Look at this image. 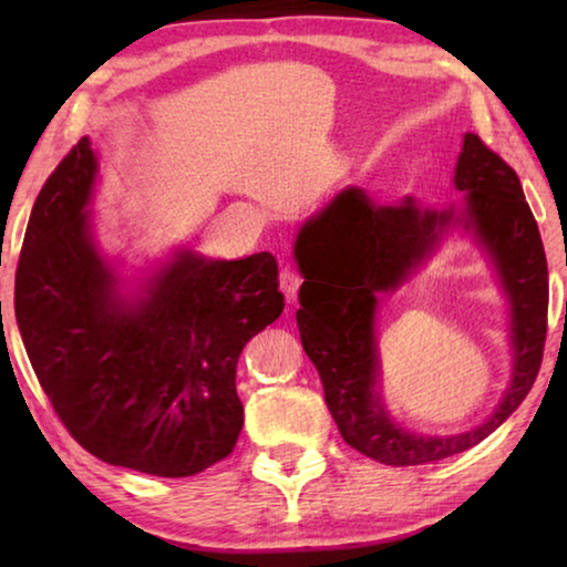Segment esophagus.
<instances>
[{
	"label": "esophagus",
	"mask_w": 567,
	"mask_h": 567,
	"mask_svg": "<svg viewBox=\"0 0 567 567\" xmlns=\"http://www.w3.org/2000/svg\"><path fill=\"white\" fill-rule=\"evenodd\" d=\"M300 282H302L300 275L290 270V267H282V270H280V290L285 295V300H295L297 290H300Z\"/></svg>",
	"instance_id": "1"
}]
</instances>
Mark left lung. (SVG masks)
Segmentation results:
<instances>
[{
	"label": "left lung",
	"mask_w": 567,
	"mask_h": 567,
	"mask_svg": "<svg viewBox=\"0 0 567 567\" xmlns=\"http://www.w3.org/2000/svg\"><path fill=\"white\" fill-rule=\"evenodd\" d=\"M463 209H420L408 197L380 207L362 189L340 192L295 243L300 287L297 328L307 358L320 372L324 402L350 447L392 467L425 465L477 445L513 415L530 392L548 332V262L520 179L507 162L467 132L455 167ZM475 231L492 252L512 300L514 382L494 415L470 434L415 436L381 408L377 384L374 310L432 251L447 226Z\"/></svg>",
	"instance_id": "1"
}]
</instances>
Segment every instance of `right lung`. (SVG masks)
Segmentation results:
<instances>
[{"instance_id":"1","label":"right lung","mask_w":567,"mask_h":567,"mask_svg":"<svg viewBox=\"0 0 567 567\" xmlns=\"http://www.w3.org/2000/svg\"><path fill=\"white\" fill-rule=\"evenodd\" d=\"M97 159L82 137L32 207L14 280L27 354L56 417L87 453L157 477H189L235 450L237 360L282 315L277 260H205L185 249L124 300L94 245Z\"/></svg>"}]
</instances>
